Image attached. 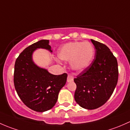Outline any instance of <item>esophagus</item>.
I'll use <instances>...</instances> for the list:
<instances>
[{"mask_svg": "<svg viewBox=\"0 0 130 130\" xmlns=\"http://www.w3.org/2000/svg\"><path fill=\"white\" fill-rule=\"evenodd\" d=\"M73 80H74V77H73V76L70 74L68 75V78H67V81H68V83H69V82H71V81H73Z\"/></svg>", "mask_w": 130, "mask_h": 130, "instance_id": "obj_1", "label": "esophagus"}]
</instances>
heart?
<instances>
[{"label": "heart", "mask_w": 130, "mask_h": 130, "mask_svg": "<svg viewBox=\"0 0 130 130\" xmlns=\"http://www.w3.org/2000/svg\"><path fill=\"white\" fill-rule=\"evenodd\" d=\"M94 53V46L91 42L73 41L60 48L58 56L61 60L69 61L74 71H81L91 64Z\"/></svg>", "instance_id": "obj_1"}]
</instances>
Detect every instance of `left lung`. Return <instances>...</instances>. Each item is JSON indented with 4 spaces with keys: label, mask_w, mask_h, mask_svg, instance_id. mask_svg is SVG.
<instances>
[{
    "label": "left lung",
    "mask_w": 130,
    "mask_h": 130,
    "mask_svg": "<svg viewBox=\"0 0 130 130\" xmlns=\"http://www.w3.org/2000/svg\"><path fill=\"white\" fill-rule=\"evenodd\" d=\"M91 41L96 49L95 58L74 79L75 101L86 109L103 105L113 94L118 79L117 60L110 49L101 42Z\"/></svg>",
    "instance_id": "8db88e82"
}]
</instances>
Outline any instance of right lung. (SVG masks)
<instances>
[{
    "mask_svg": "<svg viewBox=\"0 0 130 130\" xmlns=\"http://www.w3.org/2000/svg\"><path fill=\"white\" fill-rule=\"evenodd\" d=\"M49 44V40L43 39L29 45L19 54L14 66V83L17 94L28 108L37 112L54 107L68 77L66 73L51 74L33 61L32 54L36 49L53 52Z\"/></svg>",
    "mask_w": 130,
    "mask_h": 130,
    "instance_id": "obj_1",
    "label": "right lung"
}]
</instances>
